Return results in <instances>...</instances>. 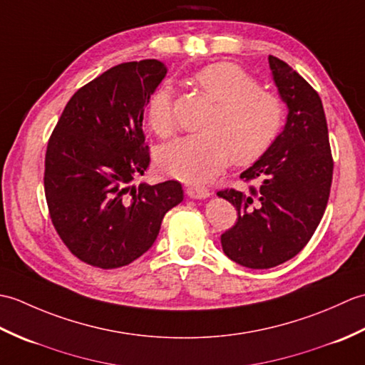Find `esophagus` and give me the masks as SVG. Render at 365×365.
<instances>
[{
    "label": "esophagus",
    "instance_id": "1",
    "mask_svg": "<svg viewBox=\"0 0 365 365\" xmlns=\"http://www.w3.org/2000/svg\"><path fill=\"white\" fill-rule=\"evenodd\" d=\"M187 195L191 199H207L210 196V192H208L207 188H202V187H190L187 188Z\"/></svg>",
    "mask_w": 365,
    "mask_h": 365
}]
</instances>
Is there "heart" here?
<instances>
[{
    "label": "heart",
    "instance_id": "b5f03b06",
    "mask_svg": "<svg viewBox=\"0 0 365 365\" xmlns=\"http://www.w3.org/2000/svg\"><path fill=\"white\" fill-rule=\"evenodd\" d=\"M192 83L210 97L215 110L204 123V133L183 136L163 147L158 166L185 183H205L218 175L232 158L247 165L265 153L281 133L284 105L273 92L232 63L205 66ZM147 120L155 133L169 136L174 130L173 94L161 86L152 96Z\"/></svg>",
    "mask_w": 365,
    "mask_h": 365
}]
</instances>
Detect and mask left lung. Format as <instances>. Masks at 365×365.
<instances>
[{"mask_svg": "<svg viewBox=\"0 0 365 365\" xmlns=\"http://www.w3.org/2000/svg\"><path fill=\"white\" fill-rule=\"evenodd\" d=\"M268 63L289 110L285 125L240 175L257 188L218 192L238 212L235 226L221 235L222 251L252 269L281 265L307 245L327 208L334 166L319 94L284 61L268 56Z\"/></svg>", "mask_w": 365, "mask_h": 365, "instance_id": "8db88e82", "label": "left lung"}]
</instances>
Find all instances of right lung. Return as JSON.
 <instances>
[{
	"label": "right lung",
	"instance_id": "1",
	"mask_svg": "<svg viewBox=\"0 0 365 365\" xmlns=\"http://www.w3.org/2000/svg\"><path fill=\"white\" fill-rule=\"evenodd\" d=\"M168 73L157 59L119 64L72 96L48 141L45 197L54 229L80 260L119 268L141 257L182 185H133L150 157L143 115Z\"/></svg>",
	"mask_w": 365,
	"mask_h": 365
}]
</instances>
